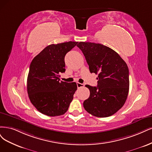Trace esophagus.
Wrapping results in <instances>:
<instances>
[{
	"label": "esophagus",
	"instance_id": "esophagus-1",
	"mask_svg": "<svg viewBox=\"0 0 152 152\" xmlns=\"http://www.w3.org/2000/svg\"><path fill=\"white\" fill-rule=\"evenodd\" d=\"M85 86L84 84H83V83H77V88H80L81 87H83Z\"/></svg>",
	"mask_w": 152,
	"mask_h": 152
}]
</instances>
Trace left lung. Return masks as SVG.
I'll return each instance as SVG.
<instances>
[{
    "label": "left lung",
    "instance_id": "left-lung-1",
    "mask_svg": "<svg viewBox=\"0 0 152 152\" xmlns=\"http://www.w3.org/2000/svg\"><path fill=\"white\" fill-rule=\"evenodd\" d=\"M91 73L98 74L97 86L85 85L90 95L83 102L89 114L99 117L114 114L124 105L129 92V69L125 61L112 48L100 43L81 42Z\"/></svg>",
    "mask_w": 152,
    "mask_h": 152
}]
</instances>
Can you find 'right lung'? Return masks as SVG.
<instances>
[{
  "mask_svg": "<svg viewBox=\"0 0 152 152\" xmlns=\"http://www.w3.org/2000/svg\"><path fill=\"white\" fill-rule=\"evenodd\" d=\"M78 42L52 44L34 57L27 79V91L34 107L48 116L64 114L73 99L77 85L75 82L60 81L64 72V57Z\"/></svg>",
  "mask_w": 152,
  "mask_h": 152,
  "instance_id": "1",
  "label": "right lung"
}]
</instances>
